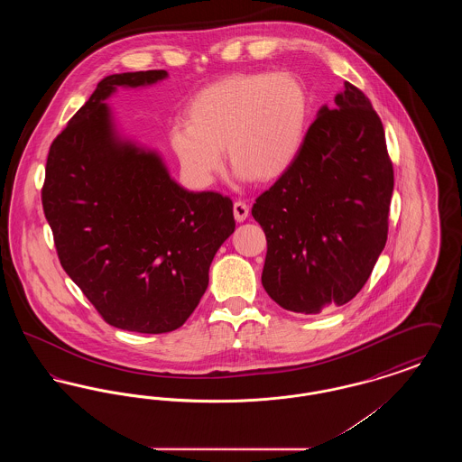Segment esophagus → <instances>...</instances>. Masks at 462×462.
<instances>
[{
  "mask_svg": "<svg viewBox=\"0 0 462 462\" xmlns=\"http://www.w3.org/2000/svg\"><path fill=\"white\" fill-rule=\"evenodd\" d=\"M234 217H236L237 221L245 220L249 217V206L245 202H242V200L234 202Z\"/></svg>",
  "mask_w": 462,
  "mask_h": 462,
  "instance_id": "obj_1",
  "label": "esophagus"
}]
</instances>
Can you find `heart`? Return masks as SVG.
I'll return each instance as SVG.
<instances>
[{"label": "heart", "instance_id": "heart-1", "mask_svg": "<svg viewBox=\"0 0 462 462\" xmlns=\"http://www.w3.org/2000/svg\"><path fill=\"white\" fill-rule=\"evenodd\" d=\"M311 116L307 85L291 72H241L199 89L170 143L199 187L215 181L223 149L244 180L275 181L303 151Z\"/></svg>", "mask_w": 462, "mask_h": 462}]
</instances>
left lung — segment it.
Segmentation results:
<instances>
[{
	"instance_id": "1",
	"label": "left lung",
	"mask_w": 462,
	"mask_h": 462,
	"mask_svg": "<svg viewBox=\"0 0 462 462\" xmlns=\"http://www.w3.org/2000/svg\"><path fill=\"white\" fill-rule=\"evenodd\" d=\"M334 104L319 110L294 166L251 211L266 236L264 291L305 315L353 300L388 239L393 164L383 123L348 81Z\"/></svg>"
}]
</instances>
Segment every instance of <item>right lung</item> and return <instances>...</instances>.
Returning <instances> with one entry per match:
<instances>
[{
  "label": "right lung",
  "mask_w": 462,
  "mask_h": 462,
  "mask_svg": "<svg viewBox=\"0 0 462 462\" xmlns=\"http://www.w3.org/2000/svg\"><path fill=\"white\" fill-rule=\"evenodd\" d=\"M166 76L104 78L53 140L42 190L67 275L107 324L142 334L185 324L236 228L230 198L185 190L159 155L116 133L104 100L117 87H147Z\"/></svg>",
  "instance_id": "1"
}]
</instances>
